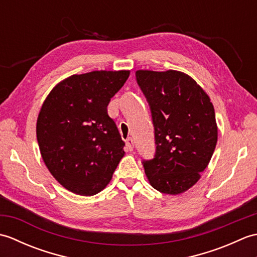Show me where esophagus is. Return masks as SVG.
Returning a JSON list of instances; mask_svg holds the SVG:
<instances>
[{
  "label": "esophagus",
  "instance_id": "obj_1",
  "mask_svg": "<svg viewBox=\"0 0 257 257\" xmlns=\"http://www.w3.org/2000/svg\"><path fill=\"white\" fill-rule=\"evenodd\" d=\"M125 147H127V149L129 151L134 150V140L132 137H128L127 139H125Z\"/></svg>",
  "mask_w": 257,
  "mask_h": 257
}]
</instances>
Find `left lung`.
<instances>
[{"label":"left lung","instance_id":"left-lung-1","mask_svg":"<svg viewBox=\"0 0 257 257\" xmlns=\"http://www.w3.org/2000/svg\"><path fill=\"white\" fill-rule=\"evenodd\" d=\"M155 127L156 154L144 160L151 187L180 194L199 181L217 141L214 107L189 75L178 70H137Z\"/></svg>","mask_w":257,"mask_h":257}]
</instances>
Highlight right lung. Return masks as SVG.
<instances>
[{
  "label": "right lung",
  "instance_id": "add662e5",
  "mask_svg": "<svg viewBox=\"0 0 257 257\" xmlns=\"http://www.w3.org/2000/svg\"><path fill=\"white\" fill-rule=\"evenodd\" d=\"M129 70H95L58 83L38 113L36 137L43 160L65 189L79 195L100 192L124 156L107 106Z\"/></svg>",
  "mask_w": 257,
  "mask_h": 257
}]
</instances>
